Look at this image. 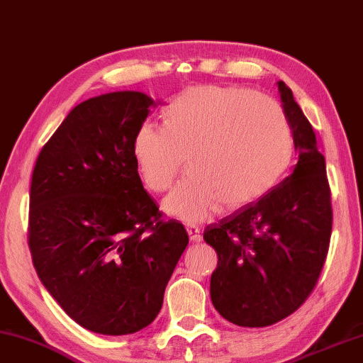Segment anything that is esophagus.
<instances>
[{"label":"esophagus","mask_w":363,"mask_h":363,"mask_svg":"<svg viewBox=\"0 0 363 363\" xmlns=\"http://www.w3.org/2000/svg\"><path fill=\"white\" fill-rule=\"evenodd\" d=\"M187 233H189L191 242H201V240H203L201 231H200V228H198V226L189 225V226H187Z\"/></svg>","instance_id":"34e87169"}]
</instances>
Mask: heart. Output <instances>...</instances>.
<instances>
[{
	"instance_id": "heart-1",
	"label": "heart",
	"mask_w": 363,
	"mask_h": 363,
	"mask_svg": "<svg viewBox=\"0 0 363 363\" xmlns=\"http://www.w3.org/2000/svg\"><path fill=\"white\" fill-rule=\"evenodd\" d=\"M293 135L271 99L245 88L196 86L177 96L165 127L143 123L133 157L149 190H168L189 157L190 174L163 208L184 222H201L220 203L244 208L271 190L289 165Z\"/></svg>"
}]
</instances>
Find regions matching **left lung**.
<instances>
[{
  "label": "left lung",
  "mask_w": 363,
  "mask_h": 363,
  "mask_svg": "<svg viewBox=\"0 0 363 363\" xmlns=\"http://www.w3.org/2000/svg\"><path fill=\"white\" fill-rule=\"evenodd\" d=\"M279 91L299 152L293 173L203 234L218 257L211 277L212 303L242 328H266L294 313L315 289L330 244L324 155L293 91L285 82H279Z\"/></svg>",
  "instance_id": "8db88e82"
}]
</instances>
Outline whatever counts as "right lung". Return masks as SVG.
I'll list each match as a JSON object with an SVG mask.
<instances>
[{
    "label": "right lung",
    "mask_w": 363,
    "mask_h": 363,
    "mask_svg": "<svg viewBox=\"0 0 363 363\" xmlns=\"http://www.w3.org/2000/svg\"><path fill=\"white\" fill-rule=\"evenodd\" d=\"M155 102L118 91L77 105L39 152L28 245L35 272L77 324L127 335L151 324L189 234L141 184L133 138Z\"/></svg>",
    "instance_id": "1"
}]
</instances>
